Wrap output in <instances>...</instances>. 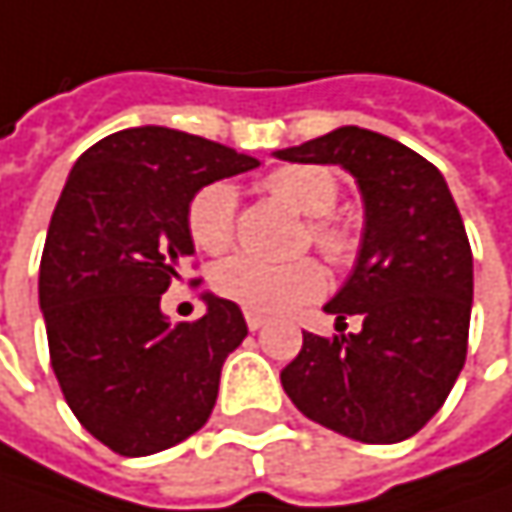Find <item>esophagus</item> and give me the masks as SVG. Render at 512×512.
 Here are the masks:
<instances>
[{"instance_id": "1", "label": "esophagus", "mask_w": 512, "mask_h": 512, "mask_svg": "<svg viewBox=\"0 0 512 512\" xmlns=\"http://www.w3.org/2000/svg\"><path fill=\"white\" fill-rule=\"evenodd\" d=\"M246 324H249V330H260L266 324V318L257 316V313H246Z\"/></svg>"}]
</instances>
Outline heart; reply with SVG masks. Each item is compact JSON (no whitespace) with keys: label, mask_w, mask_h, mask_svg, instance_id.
Wrapping results in <instances>:
<instances>
[{"label":"heart","mask_w":512,"mask_h":512,"mask_svg":"<svg viewBox=\"0 0 512 512\" xmlns=\"http://www.w3.org/2000/svg\"><path fill=\"white\" fill-rule=\"evenodd\" d=\"M266 191L278 202L307 217L310 243L330 263L342 266L356 255V237L350 228L330 220L339 202V182L327 167L292 165L275 170L266 179ZM237 194L226 182L205 185L188 205V231L202 252H226L234 240ZM214 289L257 316H278L301 307L324 292V269L316 260L301 257L289 263H269L260 257H231L217 266Z\"/></svg>","instance_id":"obj_1"}]
</instances>
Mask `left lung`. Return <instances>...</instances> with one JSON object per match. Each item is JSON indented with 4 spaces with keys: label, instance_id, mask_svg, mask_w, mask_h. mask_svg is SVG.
Instances as JSON below:
<instances>
[{
    "label": "left lung",
    "instance_id": "1",
    "mask_svg": "<svg viewBox=\"0 0 512 512\" xmlns=\"http://www.w3.org/2000/svg\"><path fill=\"white\" fill-rule=\"evenodd\" d=\"M298 165H339L356 179L365 228L356 266L324 304L359 333H304L281 371L295 408L362 443L417 435L461 374L472 313V249L443 173L420 153L362 127L275 150Z\"/></svg>",
    "mask_w": 512,
    "mask_h": 512
}]
</instances>
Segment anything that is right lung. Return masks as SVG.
Instances as JSON below:
<instances>
[{"label":"right lung","instance_id":"add662e5","mask_svg":"<svg viewBox=\"0 0 512 512\" xmlns=\"http://www.w3.org/2000/svg\"><path fill=\"white\" fill-rule=\"evenodd\" d=\"M257 165L208 138L130 127L92 144L66 179L40 260L48 353L80 426L118 455L170 449L214 411L246 318L208 292L205 316L173 327L162 295L194 255L196 191Z\"/></svg>","mask_w":512,"mask_h":512}]
</instances>
